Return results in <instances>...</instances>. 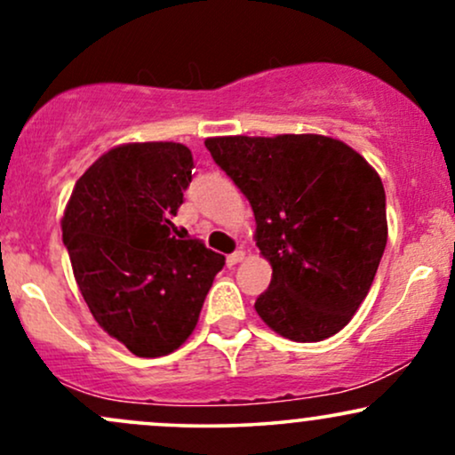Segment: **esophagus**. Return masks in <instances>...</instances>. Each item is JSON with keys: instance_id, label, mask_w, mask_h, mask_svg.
Wrapping results in <instances>:
<instances>
[{"instance_id": "obj_1", "label": "esophagus", "mask_w": 455, "mask_h": 455, "mask_svg": "<svg viewBox=\"0 0 455 455\" xmlns=\"http://www.w3.org/2000/svg\"><path fill=\"white\" fill-rule=\"evenodd\" d=\"M243 257H245V254H243V250H235L233 254H228V257H227V265H228V267H233V265L242 263Z\"/></svg>"}]
</instances>
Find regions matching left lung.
Here are the masks:
<instances>
[{
    "mask_svg": "<svg viewBox=\"0 0 455 455\" xmlns=\"http://www.w3.org/2000/svg\"><path fill=\"white\" fill-rule=\"evenodd\" d=\"M213 162L252 205L269 260L259 316L280 336L318 342L351 321L387 243L385 188L357 151L321 134L207 139Z\"/></svg>",
    "mask_w": 455,
    "mask_h": 455,
    "instance_id": "1",
    "label": "left lung"
}]
</instances>
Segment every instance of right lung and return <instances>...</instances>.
Wrapping results in <instances>:
<instances>
[{
    "label": "right lung",
    "mask_w": 455,
    "mask_h": 455,
    "mask_svg": "<svg viewBox=\"0 0 455 455\" xmlns=\"http://www.w3.org/2000/svg\"><path fill=\"white\" fill-rule=\"evenodd\" d=\"M181 143H128L78 177L61 237L83 299L137 357L173 353L196 327L224 257L177 239L171 216L192 181Z\"/></svg>",
    "instance_id": "obj_1"
}]
</instances>
